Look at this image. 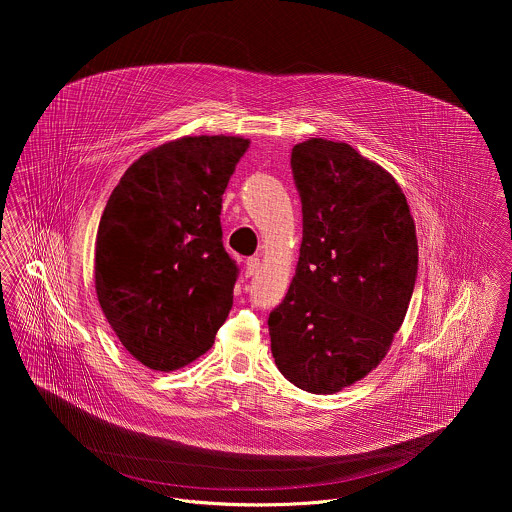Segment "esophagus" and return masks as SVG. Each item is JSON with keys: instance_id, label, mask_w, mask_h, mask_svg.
I'll list each match as a JSON object with an SVG mask.
<instances>
[{"instance_id": "1", "label": "esophagus", "mask_w": 512, "mask_h": 512, "mask_svg": "<svg viewBox=\"0 0 512 512\" xmlns=\"http://www.w3.org/2000/svg\"><path fill=\"white\" fill-rule=\"evenodd\" d=\"M260 270V258L252 256L246 260V276H256Z\"/></svg>"}]
</instances>
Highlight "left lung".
Instances as JSON below:
<instances>
[{
  "mask_svg": "<svg viewBox=\"0 0 512 512\" xmlns=\"http://www.w3.org/2000/svg\"><path fill=\"white\" fill-rule=\"evenodd\" d=\"M303 240L270 313L272 355L301 390L333 394L386 357L418 276L410 207L394 177L343 142L292 149Z\"/></svg>",
  "mask_w": 512,
  "mask_h": 512,
  "instance_id": "obj_1",
  "label": "left lung"
}]
</instances>
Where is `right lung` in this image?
Listing matches in <instances>:
<instances>
[{
	"instance_id": "add662e5",
	"label": "right lung",
	"mask_w": 512,
	"mask_h": 512,
	"mask_svg": "<svg viewBox=\"0 0 512 512\" xmlns=\"http://www.w3.org/2000/svg\"><path fill=\"white\" fill-rule=\"evenodd\" d=\"M248 140L185 136L122 175L96 234L94 284L126 351L169 372L207 353L232 307L236 262L222 246V193Z\"/></svg>"
}]
</instances>
